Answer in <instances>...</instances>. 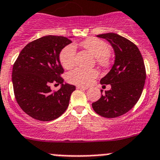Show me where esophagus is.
Returning <instances> with one entry per match:
<instances>
[{
	"label": "esophagus",
	"instance_id": "34e87169",
	"mask_svg": "<svg viewBox=\"0 0 160 160\" xmlns=\"http://www.w3.org/2000/svg\"><path fill=\"white\" fill-rule=\"evenodd\" d=\"M77 89H80V90H87V89H88V87H82V86H77Z\"/></svg>",
	"mask_w": 160,
	"mask_h": 160
}]
</instances>
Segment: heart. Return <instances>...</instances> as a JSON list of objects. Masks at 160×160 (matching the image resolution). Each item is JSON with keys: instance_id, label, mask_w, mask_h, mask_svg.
<instances>
[{"instance_id": "1", "label": "heart", "mask_w": 160, "mask_h": 160, "mask_svg": "<svg viewBox=\"0 0 160 160\" xmlns=\"http://www.w3.org/2000/svg\"><path fill=\"white\" fill-rule=\"evenodd\" d=\"M82 46L96 58L98 64L102 66H108V57L111 53V49L107 42L98 38H89L82 43ZM75 46L70 44L62 49L59 54V60L63 67L70 69L73 67L75 63ZM98 76V71L95 69L85 70L81 68H76L67 73V80L73 84L88 86L93 82Z\"/></svg>"}]
</instances>
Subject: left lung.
Instances as JSON below:
<instances>
[{"mask_svg":"<svg viewBox=\"0 0 160 160\" xmlns=\"http://www.w3.org/2000/svg\"><path fill=\"white\" fill-rule=\"evenodd\" d=\"M111 44L115 60L111 70L100 80L111 84L99 99L92 103L94 111L105 118H116L131 110L138 101L146 80V69L136 45L114 32L97 35ZM102 93V90H101Z\"/></svg>","mask_w":160,"mask_h":160,"instance_id":"left-lung-1","label":"left lung"}]
</instances>
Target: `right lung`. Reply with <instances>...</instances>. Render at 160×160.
Here are the masks:
<instances>
[{
  "mask_svg": "<svg viewBox=\"0 0 160 160\" xmlns=\"http://www.w3.org/2000/svg\"><path fill=\"white\" fill-rule=\"evenodd\" d=\"M71 40L62 36H45L23 48L12 66L15 98L25 113L37 120L51 121L66 111L75 86L63 83L64 69L59 54ZM52 83L61 84L52 92Z\"/></svg>",
  "mask_w": 160,
  "mask_h": 160,
  "instance_id": "obj_1",
  "label": "right lung"
}]
</instances>
